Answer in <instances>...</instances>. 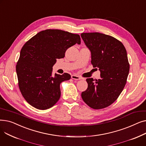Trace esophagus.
Returning <instances> with one entry per match:
<instances>
[{
	"label": "esophagus",
	"mask_w": 146,
	"mask_h": 146,
	"mask_svg": "<svg viewBox=\"0 0 146 146\" xmlns=\"http://www.w3.org/2000/svg\"><path fill=\"white\" fill-rule=\"evenodd\" d=\"M71 78H72V79H74V80H77L81 79V78H80V77H79V76L76 75V74H73V75H72V77H71Z\"/></svg>",
	"instance_id": "34e87169"
}]
</instances>
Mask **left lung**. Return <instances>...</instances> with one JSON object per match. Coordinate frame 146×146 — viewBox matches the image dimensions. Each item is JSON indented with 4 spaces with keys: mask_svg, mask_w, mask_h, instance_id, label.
<instances>
[{
    "mask_svg": "<svg viewBox=\"0 0 146 146\" xmlns=\"http://www.w3.org/2000/svg\"><path fill=\"white\" fill-rule=\"evenodd\" d=\"M81 37L91 52V63L99 68L101 79H86L87 89L81 94L90 108L102 109L117 100L127 82L129 65L125 48L110 35L82 33Z\"/></svg>",
    "mask_w": 146,
    "mask_h": 146,
    "instance_id": "8db88e82",
    "label": "left lung"
}]
</instances>
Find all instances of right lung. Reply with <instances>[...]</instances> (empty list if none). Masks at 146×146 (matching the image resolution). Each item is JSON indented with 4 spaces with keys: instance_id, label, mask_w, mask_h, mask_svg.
Wrapping results in <instances>:
<instances>
[{
    "instance_id": "1",
    "label": "right lung",
    "mask_w": 146,
    "mask_h": 146,
    "mask_svg": "<svg viewBox=\"0 0 146 146\" xmlns=\"http://www.w3.org/2000/svg\"><path fill=\"white\" fill-rule=\"evenodd\" d=\"M80 37L59 29L37 33L23 46L16 66L19 88L27 102L38 110L48 109L61 96L60 83L71 78L68 73L52 75L57 60L66 50L80 44Z\"/></svg>"
}]
</instances>
